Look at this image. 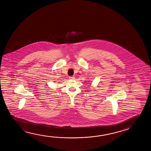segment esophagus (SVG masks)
Wrapping results in <instances>:
<instances>
[{
	"label": "esophagus",
	"instance_id": "1",
	"mask_svg": "<svg viewBox=\"0 0 151 151\" xmlns=\"http://www.w3.org/2000/svg\"><path fill=\"white\" fill-rule=\"evenodd\" d=\"M75 77L74 76H71V77H69V79H70L73 80L74 79Z\"/></svg>",
	"mask_w": 151,
	"mask_h": 151
}]
</instances>
